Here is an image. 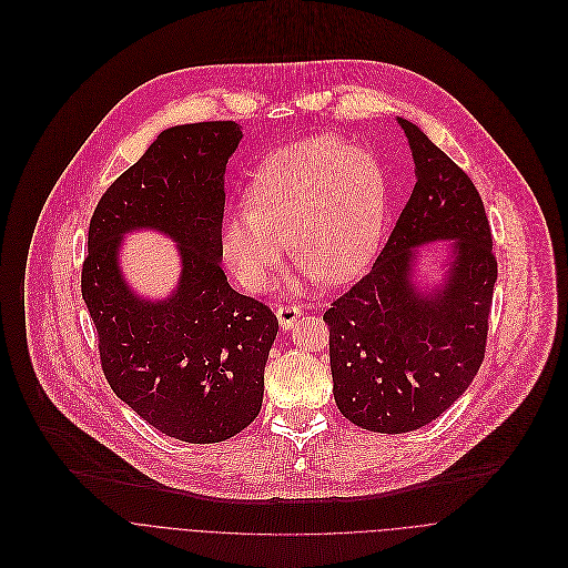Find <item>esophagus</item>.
<instances>
[{
	"label": "esophagus",
	"mask_w": 568,
	"mask_h": 568,
	"mask_svg": "<svg viewBox=\"0 0 568 568\" xmlns=\"http://www.w3.org/2000/svg\"><path fill=\"white\" fill-rule=\"evenodd\" d=\"M302 315V306H280L277 308V320H280V326L282 331H288L293 328L295 320Z\"/></svg>",
	"instance_id": "obj_1"
}]
</instances>
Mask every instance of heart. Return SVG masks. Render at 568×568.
<instances>
[{
    "instance_id": "heart-1",
    "label": "heart",
    "mask_w": 568,
    "mask_h": 568,
    "mask_svg": "<svg viewBox=\"0 0 568 568\" xmlns=\"http://www.w3.org/2000/svg\"><path fill=\"white\" fill-rule=\"evenodd\" d=\"M248 205L223 219V253L248 291H264L286 240L306 280L345 284L372 262L387 219V183L363 150L315 136L271 152L253 172Z\"/></svg>"
}]
</instances>
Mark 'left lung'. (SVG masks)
Returning a JSON list of instances; mask_svg holds the SVG:
<instances>
[{"mask_svg": "<svg viewBox=\"0 0 568 568\" xmlns=\"http://www.w3.org/2000/svg\"><path fill=\"white\" fill-rule=\"evenodd\" d=\"M416 185L374 268L324 313L337 409L403 434L438 418L477 376L497 282L490 223L470 176L414 123L396 119ZM449 241L440 285L415 282L417 248Z\"/></svg>", "mask_w": 568, "mask_h": 568, "instance_id": "8db88e82", "label": "left lung"}]
</instances>
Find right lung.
<instances>
[{
    "instance_id": "1",
    "label": "right lung",
    "mask_w": 568,
    "mask_h": 568,
    "mask_svg": "<svg viewBox=\"0 0 568 568\" xmlns=\"http://www.w3.org/2000/svg\"><path fill=\"white\" fill-rule=\"evenodd\" d=\"M242 136L233 121L161 132L106 187L89 223L82 300L104 378L143 420L185 443L225 440L257 418L280 328L219 264L223 174ZM136 230L178 244L182 275L165 301L136 296L122 277V237Z\"/></svg>"
}]
</instances>
